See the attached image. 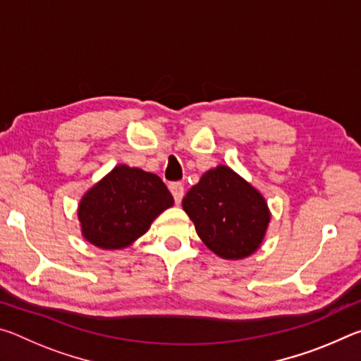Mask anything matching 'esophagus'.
I'll list each match as a JSON object with an SVG mask.
<instances>
[{"label":"esophagus","mask_w":361,"mask_h":361,"mask_svg":"<svg viewBox=\"0 0 361 361\" xmlns=\"http://www.w3.org/2000/svg\"><path fill=\"white\" fill-rule=\"evenodd\" d=\"M169 189H170V192H172V195H173L175 204H180L181 199H183V195H185V188H183L181 183L180 181L170 183Z\"/></svg>","instance_id":"obj_1"}]
</instances>
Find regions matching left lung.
I'll return each instance as SVG.
<instances>
[{
  "label": "left lung",
  "mask_w": 361,
  "mask_h": 361,
  "mask_svg": "<svg viewBox=\"0 0 361 361\" xmlns=\"http://www.w3.org/2000/svg\"><path fill=\"white\" fill-rule=\"evenodd\" d=\"M183 210L205 245L224 259L252 255L271 219L262 195L224 166L209 170L189 189Z\"/></svg>",
  "instance_id": "obj_1"
}]
</instances>
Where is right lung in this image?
Wrapping results in <instances>:
<instances>
[{"label":"right lung","instance_id":"add662e5","mask_svg":"<svg viewBox=\"0 0 361 361\" xmlns=\"http://www.w3.org/2000/svg\"><path fill=\"white\" fill-rule=\"evenodd\" d=\"M173 197L154 173L118 166L89 189L79 204L82 235L105 250L124 248L143 235Z\"/></svg>","mask_w":361,"mask_h":361}]
</instances>
